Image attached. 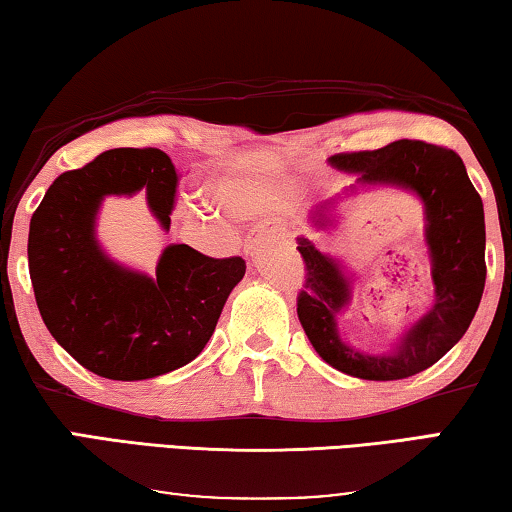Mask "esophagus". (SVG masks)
Instances as JSON below:
<instances>
[{"label":"esophagus","instance_id":"obj_1","mask_svg":"<svg viewBox=\"0 0 512 512\" xmlns=\"http://www.w3.org/2000/svg\"><path fill=\"white\" fill-rule=\"evenodd\" d=\"M270 233H272V231H256V233H251L249 238L245 240V251H247V254H251V251H254L258 245H261L265 235H270Z\"/></svg>","mask_w":512,"mask_h":512}]
</instances>
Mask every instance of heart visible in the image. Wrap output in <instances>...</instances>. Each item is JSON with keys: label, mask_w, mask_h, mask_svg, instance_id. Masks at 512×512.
I'll return each instance as SVG.
<instances>
[{"label": "heart", "mask_w": 512, "mask_h": 512, "mask_svg": "<svg viewBox=\"0 0 512 512\" xmlns=\"http://www.w3.org/2000/svg\"><path fill=\"white\" fill-rule=\"evenodd\" d=\"M231 203H233V208H235V210H249L247 201L242 199V196H235V199H233V196H231Z\"/></svg>", "instance_id": "obj_1"}]
</instances>
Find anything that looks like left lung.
<instances>
[{
  "label": "left lung",
  "mask_w": 512,
  "mask_h": 512,
  "mask_svg": "<svg viewBox=\"0 0 512 512\" xmlns=\"http://www.w3.org/2000/svg\"><path fill=\"white\" fill-rule=\"evenodd\" d=\"M329 164L357 174L359 185H393L419 196L426 215L435 304L400 336L391 352H366L345 343L336 316L350 302V279L341 263L311 240L297 238L306 283L297 295V316L318 355L359 380H403L442 359L471 325L485 288V215L460 155L426 141L400 139L377 151L338 153ZM332 203L316 208L313 224L332 226Z\"/></svg>",
  "instance_id": "obj_1"
}]
</instances>
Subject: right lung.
Listing matches in <instances>:
<instances>
[{
	"instance_id": "right-lung-1",
	"label": "right lung",
	"mask_w": 512,
	"mask_h": 512,
	"mask_svg": "<svg viewBox=\"0 0 512 512\" xmlns=\"http://www.w3.org/2000/svg\"><path fill=\"white\" fill-rule=\"evenodd\" d=\"M178 174L160 148H114L61 174L29 224V277L45 327L86 371L107 380H148L190 364L215 332L240 256L210 258L187 245L162 251L155 277L112 261L96 238L109 194L146 190L169 231Z\"/></svg>"
}]
</instances>
